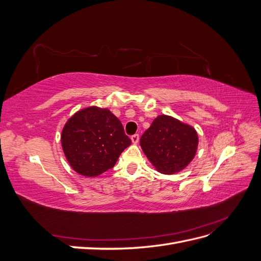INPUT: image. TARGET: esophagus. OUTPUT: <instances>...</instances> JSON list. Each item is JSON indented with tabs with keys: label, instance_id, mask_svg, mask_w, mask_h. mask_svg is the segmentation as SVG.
I'll return each instance as SVG.
<instances>
[{
	"label": "esophagus",
	"instance_id": "esophagus-1",
	"mask_svg": "<svg viewBox=\"0 0 261 261\" xmlns=\"http://www.w3.org/2000/svg\"><path fill=\"white\" fill-rule=\"evenodd\" d=\"M130 138H132L133 144H137L138 141H139V135H138V134H135V135H133Z\"/></svg>",
	"mask_w": 261,
	"mask_h": 261
}]
</instances>
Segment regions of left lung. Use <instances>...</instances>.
<instances>
[{"label": "left lung", "instance_id": "8db88e82", "mask_svg": "<svg viewBox=\"0 0 261 261\" xmlns=\"http://www.w3.org/2000/svg\"><path fill=\"white\" fill-rule=\"evenodd\" d=\"M140 146L158 171L174 174L194 159L198 135L192 126L174 117L160 115L143 134Z\"/></svg>", "mask_w": 261, "mask_h": 261}]
</instances>
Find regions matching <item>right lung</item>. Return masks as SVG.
<instances>
[{"label":"right lung","mask_w":261,"mask_h":261,"mask_svg":"<svg viewBox=\"0 0 261 261\" xmlns=\"http://www.w3.org/2000/svg\"><path fill=\"white\" fill-rule=\"evenodd\" d=\"M62 147L68 163L84 176H98L114 167L132 140L118 118L108 109L78 111L62 130Z\"/></svg>","instance_id":"1"}]
</instances>
